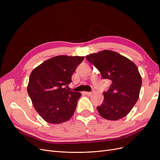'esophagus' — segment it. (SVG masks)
I'll use <instances>...</instances> for the list:
<instances>
[{
    "instance_id": "1",
    "label": "esophagus",
    "mask_w": 160,
    "mask_h": 160,
    "mask_svg": "<svg viewBox=\"0 0 160 160\" xmlns=\"http://www.w3.org/2000/svg\"><path fill=\"white\" fill-rule=\"evenodd\" d=\"M85 93L86 95H91L92 94V93H91V92H88V91H86V92H85Z\"/></svg>"
}]
</instances>
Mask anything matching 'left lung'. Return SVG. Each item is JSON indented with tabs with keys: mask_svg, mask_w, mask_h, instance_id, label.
<instances>
[{
	"mask_svg": "<svg viewBox=\"0 0 160 160\" xmlns=\"http://www.w3.org/2000/svg\"><path fill=\"white\" fill-rule=\"evenodd\" d=\"M101 72L103 79L111 81L104 100L97 107L101 117L115 121L125 117L139 99L142 77L137 66L118 52L104 50L86 56Z\"/></svg>",
	"mask_w": 160,
	"mask_h": 160,
	"instance_id": "1",
	"label": "left lung"
}]
</instances>
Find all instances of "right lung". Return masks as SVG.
<instances>
[{"label":"right lung","instance_id":"add662e5","mask_svg":"<svg viewBox=\"0 0 160 160\" xmlns=\"http://www.w3.org/2000/svg\"><path fill=\"white\" fill-rule=\"evenodd\" d=\"M84 57L59 55L45 61L30 75L28 94L38 113L47 122L59 124L73 115L81 93L67 90L71 76Z\"/></svg>","mask_w":160,"mask_h":160}]
</instances>
